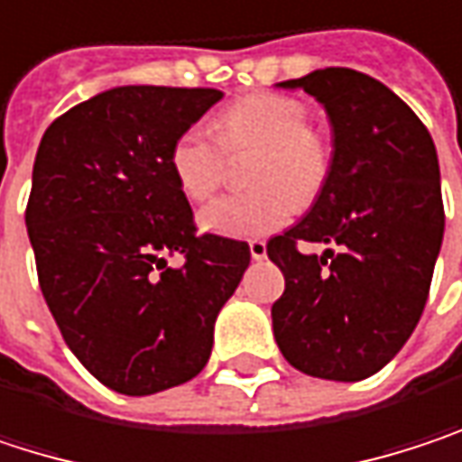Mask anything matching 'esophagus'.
I'll use <instances>...</instances> for the list:
<instances>
[{"mask_svg":"<svg viewBox=\"0 0 462 462\" xmlns=\"http://www.w3.org/2000/svg\"><path fill=\"white\" fill-rule=\"evenodd\" d=\"M250 255H253V260L265 258V242L263 239H253L250 242Z\"/></svg>","mask_w":462,"mask_h":462,"instance_id":"esophagus-1","label":"esophagus"}]
</instances>
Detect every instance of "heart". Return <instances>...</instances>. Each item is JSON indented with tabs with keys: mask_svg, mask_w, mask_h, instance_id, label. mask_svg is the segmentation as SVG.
Returning a JSON list of instances; mask_svg holds the SVG:
<instances>
[{
	"mask_svg": "<svg viewBox=\"0 0 462 462\" xmlns=\"http://www.w3.org/2000/svg\"><path fill=\"white\" fill-rule=\"evenodd\" d=\"M311 111L300 97L255 92L234 100L217 116V138L204 127L183 130L170 151V170L191 202H207L226 180L228 153L258 148L250 194L209 204L199 215L207 231L263 236L290 223L298 202L311 204L332 170V143L309 127Z\"/></svg>",
	"mask_w": 462,
	"mask_h": 462,
	"instance_id": "obj_1",
	"label": "heart"
}]
</instances>
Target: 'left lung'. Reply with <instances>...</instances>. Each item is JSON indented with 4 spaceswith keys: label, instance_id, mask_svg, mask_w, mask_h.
I'll list each match as a JSON object with an SVG mask.
<instances>
[{
    "label": "left lung",
    "instance_id": "8db88e82",
    "mask_svg": "<svg viewBox=\"0 0 462 462\" xmlns=\"http://www.w3.org/2000/svg\"><path fill=\"white\" fill-rule=\"evenodd\" d=\"M306 89L332 127V170L309 215L265 247L284 273L271 306L284 359L324 380L383 370L418 327L444 236L431 133L383 82L319 69L279 82ZM300 241L338 247L300 253Z\"/></svg>",
    "mask_w": 462,
    "mask_h": 462
}]
</instances>
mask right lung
Returning a JSON list of instances; mask_svg holds the SVG:
<instances>
[{
	"mask_svg": "<svg viewBox=\"0 0 462 462\" xmlns=\"http://www.w3.org/2000/svg\"><path fill=\"white\" fill-rule=\"evenodd\" d=\"M220 97L114 87L58 116L36 151L26 228L39 287L66 346L116 393L199 375L250 265L247 242L197 234L170 170L175 138Z\"/></svg>",
	"mask_w": 462,
	"mask_h": 462,
	"instance_id": "1",
	"label": "right lung"
}]
</instances>
